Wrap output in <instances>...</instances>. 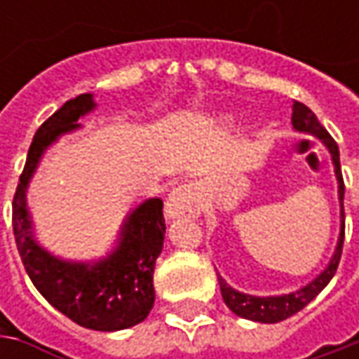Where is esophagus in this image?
<instances>
[{
  "mask_svg": "<svg viewBox=\"0 0 359 359\" xmlns=\"http://www.w3.org/2000/svg\"><path fill=\"white\" fill-rule=\"evenodd\" d=\"M165 212L170 217H198L201 212V196L198 187L191 184L175 187L168 198Z\"/></svg>",
  "mask_w": 359,
  "mask_h": 359,
  "instance_id": "1",
  "label": "esophagus"
}]
</instances>
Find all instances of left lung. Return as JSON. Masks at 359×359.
Segmentation results:
<instances>
[{
	"label": "left lung",
	"mask_w": 359,
	"mask_h": 359,
	"mask_svg": "<svg viewBox=\"0 0 359 359\" xmlns=\"http://www.w3.org/2000/svg\"><path fill=\"white\" fill-rule=\"evenodd\" d=\"M292 126L294 130L299 133H310L313 137H318L325 149L332 156V163H334V173L338 180V200H339V238L336 243V250L332 259L311 282L302 285L296 292L290 294H282V296H252V294H243L238 292L236 287H231L219 273H217V282H219V290H222V297L226 302L229 310L236 316H240L243 320H252V322H259V324H278L282 320H287L290 316H294L299 310H304L310 304L313 297L318 296L330 280L334 278L336 269H338L339 257H341V245H344V180H341V170H339V149L338 144L334 142V137L325 131V128L318 121L316 114L311 111L308 105L294 102L292 105Z\"/></svg>",
	"instance_id": "obj_1"
}]
</instances>
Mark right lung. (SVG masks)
<instances>
[{
    "instance_id": "obj_1",
    "label": "right lung",
    "mask_w": 359,
    "mask_h": 359,
    "mask_svg": "<svg viewBox=\"0 0 359 359\" xmlns=\"http://www.w3.org/2000/svg\"><path fill=\"white\" fill-rule=\"evenodd\" d=\"M95 107L93 95L81 93L35 131L13 196V233L29 280L55 310L83 327L118 332L144 322L154 308V268L165 236L163 201L149 198L135 205L121 224L114 250L91 262L63 259L48 252L35 238L27 208V186L48 147L63 133L79 130L77 119Z\"/></svg>"
}]
</instances>
